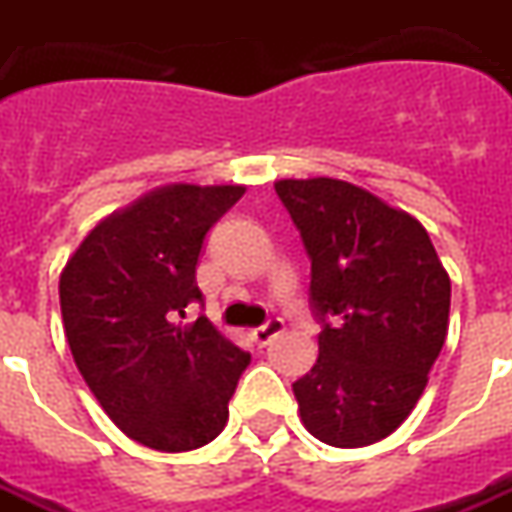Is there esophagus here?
Masks as SVG:
<instances>
[{"label": "esophagus", "mask_w": 512, "mask_h": 512, "mask_svg": "<svg viewBox=\"0 0 512 512\" xmlns=\"http://www.w3.org/2000/svg\"><path fill=\"white\" fill-rule=\"evenodd\" d=\"M285 332V321L282 318H268L263 326H257V329H252V340H255L260 348L263 345H268L274 337H279V334Z\"/></svg>", "instance_id": "34e87169"}]
</instances>
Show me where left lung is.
<instances>
[{"label":"left lung","instance_id":"8db88e82","mask_svg":"<svg viewBox=\"0 0 512 512\" xmlns=\"http://www.w3.org/2000/svg\"><path fill=\"white\" fill-rule=\"evenodd\" d=\"M312 260L318 362L293 384L301 422L332 447L386 439L417 406L450 321V277L428 230L334 178L279 180Z\"/></svg>","mask_w":512,"mask_h":512}]
</instances>
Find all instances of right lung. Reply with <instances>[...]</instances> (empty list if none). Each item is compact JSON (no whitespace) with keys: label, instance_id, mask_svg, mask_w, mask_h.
I'll return each mask as SVG.
<instances>
[{"label":"right lung","instance_id":"add662e5","mask_svg":"<svg viewBox=\"0 0 512 512\" xmlns=\"http://www.w3.org/2000/svg\"><path fill=\"white\" fill-rule=\"evenodd\" d=\"M244 186L175 183L112 213L73 252L60 307L73 362L109 419L150 450L186 452L227 425V403L252 356L216 332L197 260Z\"/></svg>","mask_w":512,"mask_h":512}]
</instances>
